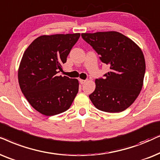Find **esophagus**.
<instances>
[{
  "label": "esophagus",
  "instance_id": "1",
  "mask_svg": "<svg viewBox=\"0 0 160 160\" xmlns=\"http://www.w3.org/2000/svg\"><path fill=\"white\" fill-rule=\"evenodd\" d=\"M79 82H80L81 84H83L86 82V80H82V79H80V80H79Z\"/></svg>",
  "mask_w": 160,
  "mask_h": 160
}]
</instances>
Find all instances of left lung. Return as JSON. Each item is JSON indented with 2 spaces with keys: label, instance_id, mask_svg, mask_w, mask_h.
I'll use <instances>...</instances> for the list:
<instances>
[{
  "label": "left lung",
  "instance_id": "obj_1",
  "mask_svg": "<svg viewBox=\"0 0 160 160\" xmlns=\"http://www.w3.org/2000/svg\"><path fill=\"white\" fill-rule=\"evenodd\" d=\"M81 37L110 69L104 78L96 79L95 90L89 95L91 101L102 111H123L142 89L146 72L142 50L132 40L116 31L82 33Z\"/></svg>",
  "mask_w": 160,
  "mask_h": 160
}]
</instances>
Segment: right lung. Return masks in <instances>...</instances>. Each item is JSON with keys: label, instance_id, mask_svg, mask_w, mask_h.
<instances>
[{"label": "right lung", "instance_id": "obj_1", "mask_svg": "<svg viewBox=\"0 0 160 160\" xmlns=\"http://www.w3.org/2000/svg\"><path fill=\"white\" fill-rule=\"evenodd\" d=\"M80 33L41 36L25 51L18 70L21 91L40 113L50 116L71 106L78 93L77 79L58 76Z\"/></svg>", "mask_w": 160, "mask_h": 160}]
</instances>
